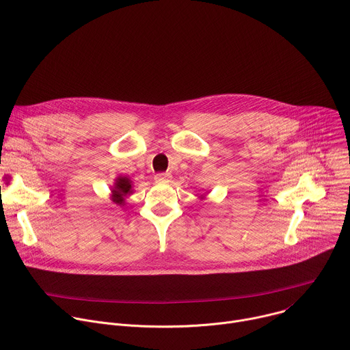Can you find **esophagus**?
I'll return each mask as SVG.
<instances>
[{
    "label": "esophagus",
    "instance_id": "34e87169",
    "mask_svg": "<svg viewBox=\"0 0 350 350\" xmlns=\"http://www.w3.org/2000/svg\"><path fill=\"white\" fill-rule=\"evenodd\" d=\"M170 178L169 173H157L155 174V180L157 181H167Z\"/></svg>",
    "mask_w": 350,
    "mask_h": 350
}]
</instances>
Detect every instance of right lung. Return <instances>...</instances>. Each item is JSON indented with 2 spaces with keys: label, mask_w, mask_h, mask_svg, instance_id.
I'll return each mask as SVG.
<instances>
[{
  "label": "right lung",
  "mask_w": 350,
  "mask_h": 350,
  "mask_svg": "<svg viewBox=\"0 0 350 350\" xmlns=\"http://www.w3.org/2000/svg\"><path fill=\"white\" fill-rule=\"evenodd\" d=\"M115 185L116 187L112 191V201L118 205H122L124 202V196L131 192V181L127 177H119Z\"/></svg>",
  "instance_id": "1"
}]
</instances>
